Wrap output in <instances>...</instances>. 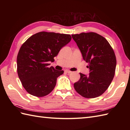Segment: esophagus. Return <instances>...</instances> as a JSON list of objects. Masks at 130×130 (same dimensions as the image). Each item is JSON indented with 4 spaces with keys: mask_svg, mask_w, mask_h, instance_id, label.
I'll return each mask as SVG.
<instances>
[{
    "mask_svg": "<svg viewBox=\"0 0 130 130\" xmlns=\"http://www.w3.org/2000/svg\"><path fill=\"white\" fill-rule=\"evenodd\" d=\"M65 72L67 73L68 74H70V73H72V71H70V70H65Z\"/></svg>",
    "mask_w": 130,
    "mask_h": 130,
    "instance_id": "esophagus-1",
    "label": "esophagus"
}]
</instances>
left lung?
Segmentation results:
<instances>
[{
    "label": "left lung",
    "instance_id": "left-lung-1",
    "mask_svg": "<svg viewBox=\"0 0 130 130\" xmlns=\"http://www.w3.org/2000/svg\"><path fill=\"white\" fill-rule=\"evenodd\" d=\"M82 54L89 63V75L80 73V78L74 84L75 90L87 98L102 95L114 78L116 59L113 50L106 38L94 32L71 35Z\"/></svg>",
    "mask_w": 130,
    "mask_h": 130
}]
</instances>
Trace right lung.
<instances>
[{"instance_id": "obj_1", "label": "right lung", "mask_w": 130, "mask_h": 130, "mask_svg": "<svg viewBox=\"0 0 130 130\" xmlns=\"http://www.w3.org/2000/svg\"><path fill=\"white\" fill-rule=\"evenodd\" d=\"M70 35L41 32L30 37L19 50L17 73L24 89L30 94L42 97L51 93L63 71L48 67L62 47L70 42Z\"/></svg>"}]
</instances>
